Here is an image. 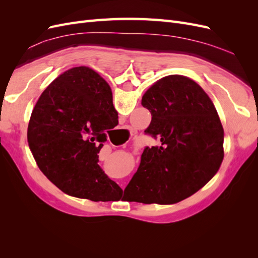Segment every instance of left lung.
I'll list each match as a JSON object with an SVG mask.
<instances>
[{"instance_id":"left-lung-1","label":"left lung","mask_w":258,"mask_h":258,"mask_svg":"<svg viewBox=\"0 0 258 258\" xmlns=\"http://www.w3.org/2000/svg\"><path fill=\"white\" fill-rule=\"evenodd\" d=\"M152 120L146 134L160 141L146 147L124 191L130 200L173 205L202 188L224 158V129L212 100L183 75H169L142 97Z\"/></svg>"}]
</instances>
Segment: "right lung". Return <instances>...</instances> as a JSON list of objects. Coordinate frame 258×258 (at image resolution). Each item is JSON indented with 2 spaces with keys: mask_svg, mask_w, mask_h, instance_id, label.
<instances>
[{
  "mask_svg": "<svg viewBox=\"0 0 258 258\" xmlns=\"http://www.w3.org/2000/svg\"><path fill=\"white\" fill-rule=\"evenodd\" d=\"M118 124L110 85L88 67L67 70L33 108L28 144L36 165L70 196L111 201L122 189L98 165L105 132Z\"/></svg>",
  "mask_w": 258,
  "mask_h": 258,
  "instance_id": "obj_1",
  "label": "right lung"
}]
</instances>
